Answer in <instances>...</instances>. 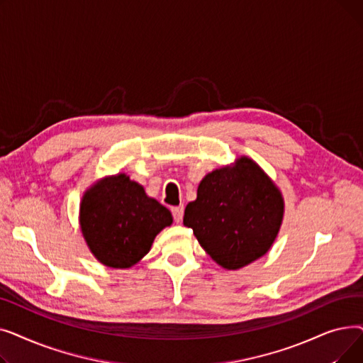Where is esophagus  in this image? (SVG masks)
I'll return each mask as SVG.
<instances>
[{
    "instance_id": "1",
    "label": "esophagus",
    "mask_w": 363,
    "mask_h": 363,
    "mask_svg": "<svg viewBox=\"0 0 363 363\" xmlns=\"http://www.w3.org/2000/svg\"><path fill=\"white\" fill-rule=\"evenodd\" d=\"M172 216H174V220H175L177 223L182 222V218H184V206L172 207Z\"/></svg>"
}]
</instances>
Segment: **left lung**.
Segmentation results:
<instances>
[{"instance_id":"obj_1","label":"left lung","mask_w":363,"mask_h":363,"mask_svg":"<svg viewBox=\"0 0 363 363\" xmlns=\"http://www.w3.org/2000/svg\"><path fill=\"white\" fill-rule=\"evenodd\" d=\"M284 201L278 188L250 159L204 177L197 200L185 208L184 225L225 269H240L271 249Z\"/></svg>"}]
</instances>
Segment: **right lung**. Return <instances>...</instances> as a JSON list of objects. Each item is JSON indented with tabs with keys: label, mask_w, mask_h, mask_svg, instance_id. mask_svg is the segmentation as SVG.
<instances>
[{
	"label": "right lung",
	"mask_w": 363,
	"mask_h": 363,
	"mask_svg": "<svg viewBox=\"0 0 363 363\" xmlns=\"http://www.w3.org/2000/svg\"><path fill=\"white\" fill-rule=\"evenodd\" d=\"M170 223L167 208L123 174L94 185L81 204V228L89 250L110 268L135 264Z\"/></svg>",
	"instance_id": "right-lung-1"
}]
</instances>
